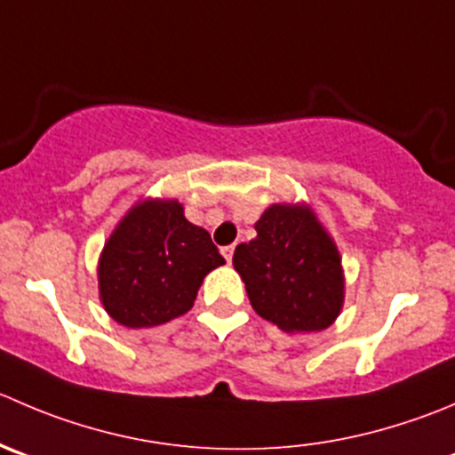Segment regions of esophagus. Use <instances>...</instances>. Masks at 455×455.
<instances>
[{"mask_svg": "<svg viewBox=\"0 0 455 455\" xmlns=\"http://www.w3.org/2000/svg\"><path fill=\"white\" fill-rule=\"evenodd\" d=\"M233 251H235V246H233V244L222 246V255L227 258V262H231V259H233Z\"/></svg>", "mask_w": 455, "mask_h": 455, "instance_id": "esophagus-1", "label": "esophagus"}]
</instances>
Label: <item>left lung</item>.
Masks as SVG:
<instances>
[{
	"label": "left lung",
	"instance_id": "1",
	"mask_svg": "<svg viewBox=\"0 0 455 455\" xmlns=\"http://www.w3.org/2000/svg\"><path fill=\"white\" fill-rule=\"evenodd\" d=\"M255 231L258 235L233 253L255 313L286 333L333 324L345 304V268L311 204H271Z\"/></svg>",
	"mask_w": 455,
	"mask_h": 455
}]
</instances>
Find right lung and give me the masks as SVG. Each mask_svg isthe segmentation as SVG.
I'll use <instances>...</instances> for the list:
<instances>
[{"mask_svg":"<svg viewBox=\"0 0 455 455\" xmlns=\"http://www.w3.org/2000/svg\"><path fill=\"white\" fill-rule=\"evenodd\" d=\"M222 264L209 231L188 222L178 200L144 197L104 242L100 299L122 326L164 324L191 311L204 277Z\"/></svg>","mask_w":455,"mask_h":455,"instance_id":"obj_1","label":"right lung"}]
</instances>
